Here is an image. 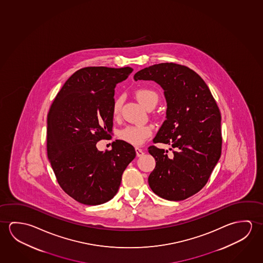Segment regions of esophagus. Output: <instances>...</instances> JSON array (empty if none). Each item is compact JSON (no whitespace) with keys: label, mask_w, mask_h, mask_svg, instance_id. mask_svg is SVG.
<instances>
[{"label":"esophagus","mask_w":263,"mask_h":263,"mask_svg":"<svg viewBox=\"0 0 263 263\" xmlns=\"http://www.w3.org/2000/svg\"><path fill=\"white\" fill-rule=\"evenodd\" d=\"M135 152H136V155H137L138 157H141L142 155H144V153L142 152V149H140V148H135Z\"/></svg>","instance_id":"1"}]
</instances>
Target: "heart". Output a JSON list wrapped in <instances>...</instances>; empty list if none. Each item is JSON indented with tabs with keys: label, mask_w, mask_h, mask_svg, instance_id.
<instances>
[{
	"label": "heart",
	"mask_w": 263,
	"mask_h": 263,
	"mask_svg": "<svg viewBox=\"0 0 263 263\" xmlns=\"http://www.w3.org/2000/svg\"><path fill=\"white\" fill-rule=\"evenodd\" d=\"M135 96L144 107L155 108L159 101L157 92L152 88H139L135 92ZM123 104V98L118 97L113 101L111 114L116 118L121 114V107ZM153 134V126L147 124H132L127 125L119 132V138L121 141L134 146H140L145 142L146 140Z\"/></svg>",
	"instance_id": "obj_1"
}]
</instances>
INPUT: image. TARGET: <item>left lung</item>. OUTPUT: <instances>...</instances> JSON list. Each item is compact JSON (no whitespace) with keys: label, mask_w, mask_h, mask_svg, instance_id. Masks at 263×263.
<instances>
[{"label":"left lung","mask_w":263,"mask_h":263,"mask_svg":"<svg viewBox=\"0 0 263 263\" xmlns=\"http://www.w3.org/2000/svg\"><path fill=\"white\" fill-rule=\"evenodd\" d=\"M134 80H154L166 99V120L154 142L170 144L168 151L152 145L155 170L148 183L157 196L166 200H184L208 183L220 158L221 114L208 85L189 67L161 63L138 71Z\"/></svg>","instance_id":"left-lung-1"}]
</instances>
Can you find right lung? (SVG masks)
I'll use <instances>...</instances> for the list:
<instances>
[{"label": "right lung", "instance_id": "1", "mask_svg": "<svg viewBox=\"0 0 263 263\" xmlns=\"http://www.w3.org/2000/svg\"><path fill=\"white\" fill-rule=\"evenodd\" d=\"M132 67H88L64 84L47 115V156L60 187L81 204L96 205L117 194L126 167L136 156L134 146L121 140L110 151L97 142L112 130L116 84Z\"/></svg>", "mask_w": 263, "mask_h": 263}]
</instances>
